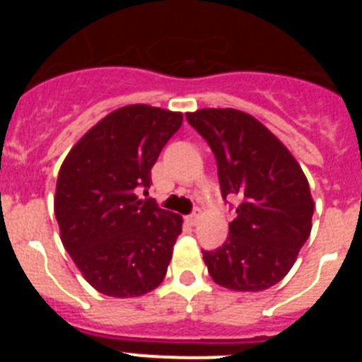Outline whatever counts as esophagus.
Here are the masks:
<instances>
[{"mask_svg":"<svg viewBox=\"0 0 362 362\" xmlns=\"http://www.w3.org/2000/svg\"><path fill=\"white\" fill-rule=\"evenodd\" d=\"M197 221H199V214H197V212H194V214H190V216H187V223L190 226H196Z\"/></svg>","mask_w":362,"mask_h":362,"instance_id":"1","label":"esophagus"}]
</instances>
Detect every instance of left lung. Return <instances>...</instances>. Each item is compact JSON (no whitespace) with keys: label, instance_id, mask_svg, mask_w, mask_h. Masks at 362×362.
I'll return each instance as SVG.
<instances>
[{"label":"left lung","instance_id":"obj_1","mask_svg":"<svg viewBox=\"0 0 362 362\" xmlns=\"http://www.w3.org/2000/svg\"><path fill=\"white\" fill-rule=\"evenodd\" d=\"M187 119L216 156L223 199L239 201L225 245L203 250L209 274L238 292L270 288L288 274L312 230L308 181L286 146L250 114L203 108Z\"/></svg>","mask_w":362,"mask_h":362}]
</instances>
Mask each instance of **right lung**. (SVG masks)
<instances>
[{
	"label": "right lung",
	"mask_w": 362,
	"mask_h": 362,
	"mask_svg": "<svg viewBox=\"0 0 362 362\" xmlns=\"http://www.w3.org/2000/svg\"><path fill=\"white\" fill-rule=\"evenodd\" d=\"M183 114L129 105L76 143L57 175L54 212L83 277L110 297H137L165 279L183 219L148 194L153 163Z\"/></svg>",
	"instance_id": "add662e5"
}]
</instances>
